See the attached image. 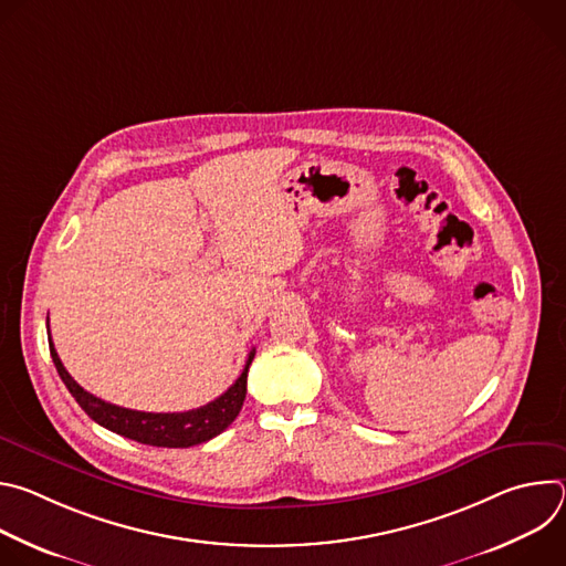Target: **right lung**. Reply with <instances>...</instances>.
<instances>
[{
    "mask_svg": "<svg viewBox=\"0 0 566 566\" xmlns=\"http://www.w3.org/2000/svg\"><path fill=\"white\" fill-rule=\"evenodd\" d=\"M49 349L51 358L55 363V369L71 391V396L77 400V406L87 412L90 419H94L98 426L127 437L132 441L145 443V446H156V448H190L210 441L212 437L221 434L239 415L241 406H244L247 398V378H249V367L255 358V349L249 354L247 367L241 371V376L214 400H210L208 406L188 410V412H168V415H154V412H138V410H127L112 406V402L90 394L87 389L80 387L71 374L64 369L49 334Z\"/></svg>",
    "mask_w": 566,
    "mask_h": 566,
    "instance_id": "obj_1",
    "label": "right lung"
}]
</instances>
